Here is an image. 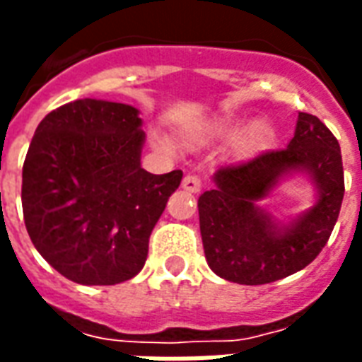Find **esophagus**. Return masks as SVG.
Masks as SVG:
<instances>
[{"label": "esophagus", "instance_id": "obj_1", "mask_svg": "<svg viewBox=\"0 0 362 362\" xmlns=\"http://www.w3.org/2000/svg\"><path fill=\"white\" fill-rule=\"evenodd\" d=\"M202 180L197 178V176H192V174H188V176H184V180H182V188L186 189V192H189V194H197V192H202Z\"/></svg>", "mask_w": 362, "mask_h": 362}]
</instances>
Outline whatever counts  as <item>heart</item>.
Masks as SVG:
<instances>
[{
    "label": "heart",
    "mask_w": 362,
    "mask_h": 362,
    "mask_svg": "<svg viewBox=\"0 0 362 362\" xmlns=\"http://www.w3.org/2000/svg\"><path fill=\"white\" fill-rule=\"evenodd\" d=\"M243 122L234 117H218V119H211L202 122L199 127L194 128L188 134V140L194 144H211V141H224L232 140L235 136H240L235 140V149L242 153H249L255 151L259 147H264L272 140L274 130L270 127V122L267 120H255L253 124H249L244 132ZM159 146H167V141L159 140Z\"/></svg>",
    "instance_id": "obj_1"
}]
</instances>
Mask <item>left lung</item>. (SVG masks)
<instances>
[{"label":"left lung","instance_id":"1","mask_svg":"<svg viewBox=\"0 0 362 362\" xmlns=\"http://www.w3.org/2000/svg\"><path fill=\"white\" fill-rule=\"evenodd\" d=\"M303 175L313 203L296 217L278 219L260 205L284 181ZM341 151L334 134L313 115L299 113L288 147L224 167L197 199L209 267L228 282L259 286L313 263L328 242L344 199Z\"/></svg>","mask_w":362,"mask_h":362}]
</instances>
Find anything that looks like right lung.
<instances>
[{"label":"right lung","instance_id":"add662e5","mask_svg":"<svg viewBox=\"0 0 362 362\" xmlns=\"http://www.w3.org/2000/svg\"><path fill=\"white\" fill-rule=\"evenodd\" d=\"M140 111L76 99L36 128L23 167V213L34 247L59 274L113 286L146 264L149 235L182 170L141 168Z\"/></svg>","mask_w":362,"mask_h":362}]
</instances>
